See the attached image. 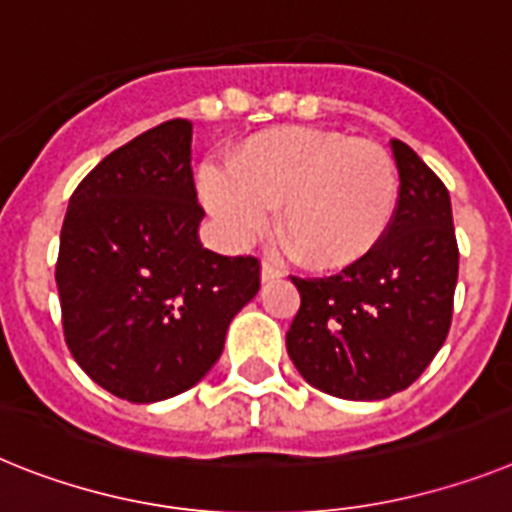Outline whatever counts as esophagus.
<instances>
[{
	"label": "esophagus",
	"instance_id": "esophagus-1",
	"mask_svg": "<svg viewBox=\"0 0 512 512\" xmlns=\"http://www.w3.org/2000/svg\"><path fill=\"white\" fill-rule=\"evenodd\" d=\"M260 276H263V283H270V281H276V278H281L283 270L278 268L273 260H263V270H260Z\"/></svg>",
	"mask_w": 512,
	"mask_h": 512
}]
</instances>
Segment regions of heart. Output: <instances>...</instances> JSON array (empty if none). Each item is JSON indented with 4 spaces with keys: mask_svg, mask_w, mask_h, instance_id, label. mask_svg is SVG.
Returning a JSON list of instances; mask_svg holds the SVG:
<instances>
[{
    "mask_svg": "<svg viewBox=\"0 0 512 512\" xmlns=\"http://www.w3.org/2000/svg\"><path fill=\"white\" fill-rule=\"evenodd\" d=\"M197 184L234 247L255 242L278 208V231L320 270L367 257L388 234L398 205V169L388 150L317 127L249 135L229 166H203Z\"/></svg>",
    "mask_w": 512,
    "mask_h": 512,
    "instance_id": "obj_1",
    "label": "heart"
}]
</instances>
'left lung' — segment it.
<instances>
[{
	"label": "left lung",
	"mask_w": 512,
	"mask_h": 512,
	"mask_svg": "<svg viewBox=\"0 0 512 512\" xmlns=\"http://www.w3.org/2000/svg\"><path fill=\"white\" fill-rule=\"evenodd\" d=\"M401 176L388 234L338 276L296 278L302 296L286 333L299 375L346 401H382L406 390L448 338L458 283L450 195L401 140L390 143Z\"/></svg>",
	"instance_id": "left-lung-1"
}]
</instances>
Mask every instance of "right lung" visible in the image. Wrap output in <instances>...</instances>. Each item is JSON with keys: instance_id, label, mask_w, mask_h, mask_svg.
<instances>
[{"instance_id": "1", "label": "right lung", "mask_w": 512, "mask_h": 512, "mask_svg": "<svg viewBox=\"0 0 512 512\" xmlns=\"http://www.w3.org/2000/svg\"><path fill=\"white\" fill-rule=\"evenodd\" d=\"M192 122L171 119L103 158L62 223L64 341L85 375L132 403L190 390L260 289L257 257L200 244Z\"/></svg>"}]
</instances>
